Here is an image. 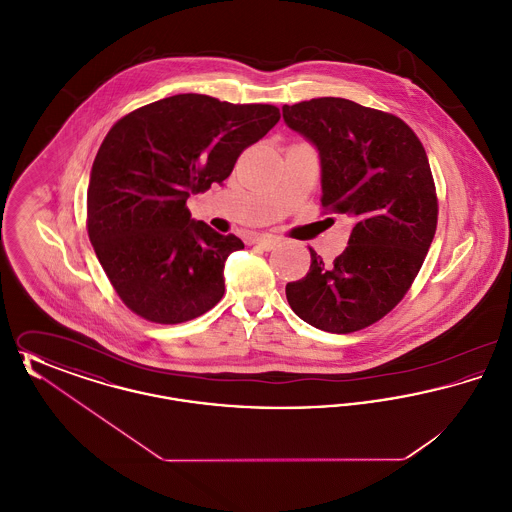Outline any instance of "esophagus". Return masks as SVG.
Here are the masks:
<instances>
[{"instance_id":"obj_1","label":"esophagus","mask_w":512,"mask_h":512,"mask_svg":"<svg viewBox=\"0 0 512 512\" xmlns=\"http://www.w3.org/2000/svg\"><path fill=\"white\" fill-rule=\"evenodd\" d=\"M255 244L259 245L261 249H265V251H270V249H274L276 245L280 244V238L278 236H270V234H263V236L255 238Z\"/></svg>"}]
</instances>
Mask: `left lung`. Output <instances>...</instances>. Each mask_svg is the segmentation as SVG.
Returning <instances> with one entry per match:
<instances>
[{"instance_id":"obj_1","label":"left lung","mask_w":512,"mask_h":512,"mask_svg":"<svg viewBox=\"0 0 512 512\" xmlns=\"http://www.w3.org/2000/svg\"><path fill=\"white\" fill-rule=\"evenodd\" d=\"M286 124L317 147L326 211L347 215L345 251L286 286L293 313L318 330L349 334L386 317L409 292L438 226L426 151L399 117L343 98L284 105Z\"/></svg>"}]
</instances>
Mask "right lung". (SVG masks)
Segmentation results:
<instances>
[{"label":"right lung","mask_w":512,"mask_h":512,"mask_svg":"<svg viewBox=\"0 0 512 512\" xmlns=\"http://www.w3.org/2000/svg\"><path fill=\"white\" fill-rule=\"evenodd\" d=\"M278 121L274 105L178 94L113 124L90 172L86 226L132 313L180 324L219 303L224 263L244 242L192 219L186 201L222 184L245 147Z\"/></svg>","instance_id":"obj_1"}]
</instances>
